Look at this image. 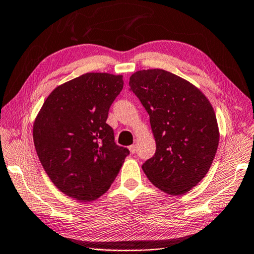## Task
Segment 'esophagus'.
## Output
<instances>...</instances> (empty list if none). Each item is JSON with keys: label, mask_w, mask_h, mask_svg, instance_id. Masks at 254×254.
Listing matches in <instances>:
<instances>
[{"label": "esophagus", "mask_w": 254, "mask_h": 254, "mask_svg": "<svg viewBox=\"0 0 254 254\" xmlns=\"http://www.w3.org/2000/svg\"><path fill=\"white\" fill-rule=\"evenodd\" d=\"M128 150H130L131 153H135L136 152V145L135 144H132L128 147Z\"/></svg>", "instance_id": "1"}]
</instances>
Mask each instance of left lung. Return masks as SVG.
Masks as SVG:
<instances>
[{"label":"left lung","instance_id":"obj_1","mask_svg":"<svg viewBox=\"0 0 254 254\" xmlns=\"http://www.w3.org/2000/svg\"><path fill=\"white\" fill-rule=\"evenodd\" d=\"M128 85L148 112L156 140L144 174L167 194H185L205 177L216 154L213 106L196 86L163 69L136 71Z\"/></svg>","mask_w":254,"mask_h":254}]
</instances>
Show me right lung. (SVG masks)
Wrapping results in <instances>:
<instances>
[{
    "mask_svg": "<svg viewBox=\"0 0 254 254\" xmlns=\"http://www.w3.org/2000/svg\"><path fill=\"white\" fill-rule=\"evenodd\" d=\"M123 76L87 72L56 87L33 123L39 160L60 191L79 201L109 190L127 148L114 142L106 123L109 110L123 88Z\"/></svg>",
    "mask_w": 254,
    "mask_h": 254,
    "instance_id": "obj_1",
    "label": "right lung"
}]
</instances>
